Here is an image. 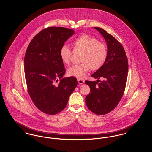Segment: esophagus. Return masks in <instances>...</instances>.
<instances>
[{
    "label": "esophagus",
    "instance_id": "1",
    "mask_svg": "<svg viewBox=\"0 0 152 152\" xmlns=\"http://www.w3.org/2000/svg\"><path fill=\"white\" fill-rule=\"evenodd\" d=\"M78 81L79 84H83L84 83V80H82V79L78 78Z\"/></svg>",
    "mask_w": 152,
    "mask_h": 152
}]
</instances>
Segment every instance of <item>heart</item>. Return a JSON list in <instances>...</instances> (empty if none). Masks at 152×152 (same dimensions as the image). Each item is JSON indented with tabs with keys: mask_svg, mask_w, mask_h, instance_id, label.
I'll return each mask as SVG.
<instances>
[{
	"mask_svg": "<svg viewBox=\"0 0 152 152\" xmlns=\"http://www.w3.org/2000/svg\"><path fill=\"white\" fill-rule=\"evenodd\" d=\"M74 52H80L81 63L72 65L67 71L68 75L78 78H83L91 68L99 69L107 60L108 49L105 44L98 41L95 37L83 34L75 39L71 43ZM72 51L66 45L61 46L60 57L65 64L70 62Z\"/></svg>",
	"mask_w": 152,
	"mask_h": 152,
	"instance_id": "obj_1",
	"label": "heart"
}]
</instances>
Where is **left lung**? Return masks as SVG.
I'll list each match as a JSON object with an SVG mask.
<instances>
[{"instance_id": "1", "label": "left lung", "mask_w": 152, "mask_h": 152, "mask_svg": "<svg viewBox=\"0 0 152 152\" xmlns=\"http://www.w3.org/2000/svg\"><path fill=\"white\" fill-rule=\"evenodd\" d=\"M94 28L102 34L107 42L108 57L104 65L91 75L95 79L102 78L104 80L85 81L91 89L86 102L91 112L102 115L115 108L124 95L127 81L128 61L121 44L104 29Z\"/></svg>"}]
</instances>
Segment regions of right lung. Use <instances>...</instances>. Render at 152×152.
Here are the masks:
<instances>
[{
	"instance_id": "add662e5",
	"label": "right lung",
	"mask_w": 152,
	"mask_h": 152,
	"mask_svg": "<svg viewBox=\"0 0 152 152\" xmlns=\"http://www.w3.org/2000/svg\"><path fill=\"white\" fill-rule=\"evenodd\" d=\"M73 34L72 29L47 27L33 37L27 48L24 64L28 92L36 107L46 114L55 115L65 108L78 85L74 77L63 78L65 69L60 57V48Z\"/></svg>"
}]
</instances>
